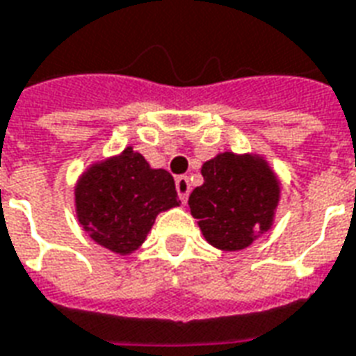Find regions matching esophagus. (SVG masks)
I'll use <instances>...</instances> for the list:
<instances>
[{
    "mask_svg": "<svg viewBox=\"0 0 356 356\" xmlns=\"http://www.w3.org/2000/svg\"><path fill=\"white\" fill-rule=\"evenodd\" d=\"M175 188H177V194L181 202H186L188 200V194H191V181L186 175H179L175 179Z\"/></svg>",
    "mask_w": 356,
    "mask_h": 356,
    "instance_id": "esophagus-1",
    "label": "esophagus"
}]
</instances>
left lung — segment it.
<instances>
[{"label": "left lung", "mask_w": 356, "mask_h": 356, "mask_svg": "<svg viewBox=\"0 0 356 356\" xmlns=\"http://www.w3.org/2000/svg\"><path fill=\"white\" fill-rule=\"evenodd\" d=\"M202 175L204 185L192 191L188 205L209 243L238 251L270 228L279 185L266 162L225 152L205 162Z\"/></svg>", "instance_id": "8db88e82"}]
</instances>
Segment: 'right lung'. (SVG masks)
<instances>
[{"instance_id":"obj_1","label":"right lung","mask_w":356,"mask_h":356,"mask_svg":"<svg viewBox=\"0 0 356 356\" xmlns=\"http://www.w3.org/2000/svg\"><path fill=\"white\" fill-rule=\"evenodd\" d=\"M75 200L79 220L90 238L120 254L143 243L158 213L181 204L170 173L151 170L131 149L84 173Z\"/></svg>"}]
</instances>
